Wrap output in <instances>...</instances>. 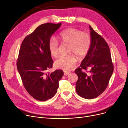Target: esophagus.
<instances>
[{"mask_svg":"<svg viewBox=\"0 0 128 128\" xmlns=\"http://www.w3.org/2000/svg\"><path fill=\"white\" fill-rule=\"evenodd\" d=\"M69 74V72H64V76H68Z\"/></svg>","mask_w":128,"mask_h":128,"instance_id":"34e87169","label":"esophagus"}]
</instances>
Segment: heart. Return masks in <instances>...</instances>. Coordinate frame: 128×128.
Segmentation results:
<instances>
[{
	"instance_id": "heart-1",
	"label": "heart",
	"mask_w": 128,
	"mask_h": 128,
	"mask_svg": "<svg viewBox=\"0 0 128 128\" xmlns=\"http://www.w3.org/2000/svg\"><path fill=\"white\" fill-rule=\"evenodd\" d=\"M58 37L62 44L69 46L68 54L70 55L60 57L55 61L54 65L59 69L68 70L75 66L77 60L75 56L82 58L88 53L91 44V37L88 33L73 28L60 32ZM48 47L51 56L58 57L60 46L54 37L50 38Z\"/></svg>"
}]
</instances>
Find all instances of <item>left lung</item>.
<instances>
[{"label": "left lung", "mask_w": 128, "mask_h": 128, "mask_svg": "<svg viewBox=\"0 0 128 128\" xmlns=\"http://www.w3.org/2000/svg\"><path fill=\"white\" fill-rule=\"evenodd\" d=\"M91 44L90 50L75 72L78 76L76 90L86 99L94 98L105 91L114 71L111 54L104 39L89 26ZM89 68V74L82 69Z\"/></svg>", "instance_id": "left-lung-1"}]
</instances>
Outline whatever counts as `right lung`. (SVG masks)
I'll list each match as a JSON object with an SVG mask.
<instances>
[{
	"instance_id": "1",
	"label": "right lung",
	"mask_w": 128,
	"mask_h": 128,
	"mask_svg": "<svg viewBox=\"0 0 128 128\" xmlns=\"http://www.w3.org/2000/svg\"><path fill=\"white\" fill-rule=\"evenodd\" d=\"M60 25V23L39 25L24 38L20 49L16 66L23 84L30 94L40 101L54 96L64 75L60 70L46 72L53 63L49 50V40Z\"/></svg>"
}]
</instances>
